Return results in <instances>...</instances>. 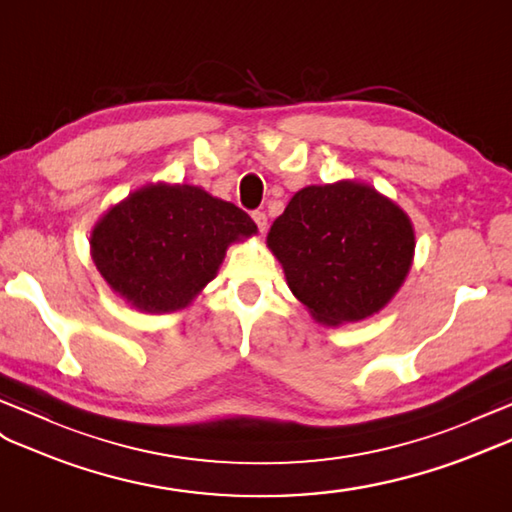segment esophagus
Here are the masks:
<instances>
[{
  "label": "esophagus",
  "instance_id": "34e87169",
  "mask_svg": "<svg viewBox=\"0 0 512 512\" xmlns=\"http://www.w3.org/2000/svg\"><path fill=\"white\" fill-rule=\"evenodd\" d=\"M252 219L256 223L258 232H265L267 230V215L265 213H260V210H256V213H252Z\"/></svg>",
  "mask_w": 512,
  "mask_h": 512
}]
</instances>
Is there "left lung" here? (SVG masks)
Returning <instances> with one entry per match:
<instances>
[{"instance_id": "8db88e82", "label": "left lung", "mask_w": 512, "mask_h": 512, "mask_svg": "<svg viewBox=\"0 0 512 512\" xmlns=\"http://www.w3.org/2000/svg\"><path fill=\"white\" fill-rule=\"evenodd\" d=\"M267 243L310 315L341 326L378 313L400 289L415 232L391 199L345 180L295 193Z\"/></svg>"}]
</instances>
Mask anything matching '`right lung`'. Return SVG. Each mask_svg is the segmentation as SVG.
Segmentation results:
<instances>
[{
  "mask_svg": "<svg viewBox=\"0 0 512 512\" xmlns=\"http://www.w3.org/2000/svg\"><path fill=\"white\" fill-rule=\"evenodd\" d=\"M256 234L245 210L189 184H152L97 223L95 267L145 313L184 308L217 276L230 243Z\"/></svg>",
  "mask_w": 512,
  "mask_h": 512,
  "instance_id": "1",
  "label": "right lung"
}]
</instances>
